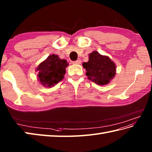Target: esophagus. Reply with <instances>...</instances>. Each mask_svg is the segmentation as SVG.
Here are the masks:
<instances>
[{
	"instance_id": "obj_1",
	"label": "esophagus",
	"mask_w": 152,
	"mask_h": 152,
	"mask_svg": "<svg viewBox=\"0 0 152 152\" xmlns=\"http://www.w3.org/2000/svg\"><path fill=\"white\" fill-rule=\"evenodd\" d=\"M80 63H81V60H77L76 61H73V64H80Z\"/></svg>"
}]
</instances>
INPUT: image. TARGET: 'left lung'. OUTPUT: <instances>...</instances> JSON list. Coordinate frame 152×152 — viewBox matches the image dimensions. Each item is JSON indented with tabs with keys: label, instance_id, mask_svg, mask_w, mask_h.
I'll return each mask as SVG.
<instances>
[{
	"label": "left lung",
	"instance_id": "1",
	"mask_svg": "<svg viewBox=\"0 0 152 152\" xmlns=\"http://www.w3.org/2000/svg\"><path fill=\"white\" fill-rule=\"evenodd\" d=\"M86 69L88 79L98 85H106L110 82L116 73L115 63L111 59L93 51L89 54L87 62L83 64Z\"/></svg>",
	"mask_w": 152,
	"mask_h": 152
}]
</instances>
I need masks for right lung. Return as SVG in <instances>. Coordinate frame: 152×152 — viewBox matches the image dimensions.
<instances>
[{
    "label": "right lung",
    "instance_id": "add662e5",
    "mask_svg": "<svg viewBox=\"0 0 152 152\" xmlns=\"http://www.w3.org/2000/svg\"><path fill=\"white\" fill-rule=\"evenodd\" d=\"M68 63L58 55L52 54L40 64L36 71L39 82L46 87H52L64 79Z\"/></svg>",
    "mask_w": 152,
    "mask_h": 152
}]
</instances>
